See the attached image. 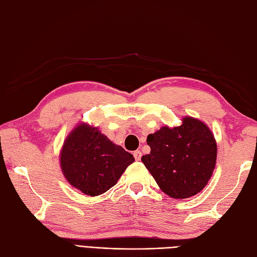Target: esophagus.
I'll list each match as a JSON object with an SVG mask.
<instances>
[{
	"mask_svg": "<svg viewBox=\"0 0 257 257\" xmlns=\"http://www.w3.org/2000/svg\"><path fill=\"white\" fill-rule=\"evenodd\" d=\"M133 155H134V158H135L136 161H140L141 160V156H142V152H141V151H135L134 153H133Z\"/></svg>",
	"mask_w": 257,
	"mask_h": 257,
	"instance_id": "esophagus-1",
	"label": "esophagus"
}]
</instances>
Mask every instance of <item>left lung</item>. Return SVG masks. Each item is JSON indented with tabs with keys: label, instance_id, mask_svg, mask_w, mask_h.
Here are the masks:
<instances>
[{
	"label": "left lung",
	"instance_id": "1",
	"mask_svg": "<svg viewBox=\"0 0 257 257\" xmlns=\"http://www.w3.org/2000/svg\"><path fill=\"white\" fill-rule=\"evenodd\" d=\"M146 142L151 153L142 162L165 194L183 200L205 187L217 155L216 141L205 123L185 116L180 126L161 127Z\"/></svg>",
	"mask_w": 257,
	"mask_h": 257
}]
</instances>
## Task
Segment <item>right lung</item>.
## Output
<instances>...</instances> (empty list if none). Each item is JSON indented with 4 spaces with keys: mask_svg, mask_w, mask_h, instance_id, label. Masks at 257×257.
<instances>
[{
    "mask_svg": "<svg viewBox=\"0 0 257 257\" xmlns=\"http://www.w3.org/2000/svg\"><path fill=\"white\" fill-rule=\"evenodd\" d=\"M134 161L122 146L86 123L78 124L67 135L60 154L67 182L90 196L101 195L113 187Z\"/></svg>",
    "mask_w": 257,
    "mask_h": 257,
    "instance_id": "obj_1",
    "label": "right lung"
}]
</instances>
